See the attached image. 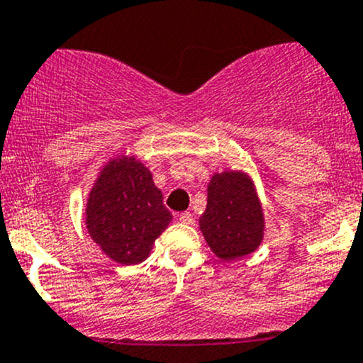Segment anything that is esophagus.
Listing matches in <instances>:
<instances>
[{"instance_id":"34e87169","label":"esophagus","mask_w":363,"mask_h":363,"mask_svg":"<svg viewBox=\"0 0 363 363\" xmlns=\"http://www.w3.org/2000/svg\"><path fill=\"white\" fill-rule=\"evenodd\" d=\"M179 221H182L184 225H195V218H193L191 212H181L179 214Z\"/></svg>"}]
</instances>
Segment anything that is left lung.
I'll return each instance as SVG.
<instances>
[{
	"label": "left lung",
	"mask_w": 363,
	"mask_h": 363,
	"mask_svg": "<svg viewBox=\"0 0 363 363\" xmlns=\"http://www.w3.org/2000/svg\"><path fill=\"white\" fill-rule=\"evenodd\" d=\"M263 211L255 184L244 172L212 175L207 207L200 218L208 247L225 262L250 255L263 240Z\"/></svg>",
	"instance_id": "8db88e82"
}]
</instances>
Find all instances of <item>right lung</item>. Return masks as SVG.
Instances as JSON below:
<instances>
[{"label":"right lung","instance_id":"1","mask_svg":"<svg viewBox=\"0 0 363 363\" xmlns=\"http://www.w3.org/2000/svg\"><path fill=\"white\" fill-rule=\"evenodd\" d=\"M170 221L163 195L140 161L123 156L101 168L87 199L86 226L108 258L123 265L144 262Z\"/></svg>","mask_w":363,"mask_h":363}]
</instances>
